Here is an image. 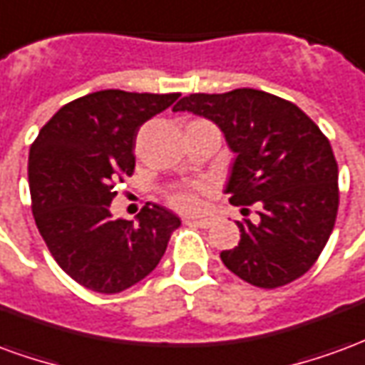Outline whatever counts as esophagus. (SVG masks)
I'll use <instances>...</instances> for the list:
<instances>
[{"instance_id": "obj_1", "label": "esophagus", "mask_w": 365, "mask_h": 365, "mask_svg": "<svg viewBox=\"0 0 365 365\" xmlns=\"http://www.w3.org/2000/svg\"><path fill=\"white\" fill-rule=\"evenodd\" d=\"M187 225H195V227H201V229H207V227H211V222L213 219H185Z\"/></svg>"}]
</instances>
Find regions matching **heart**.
Returning <instances> with one entry per match:
<instances>
[{"label":"heart","instance_id":"1","mask_svg":"<svg viewBox=\"0 0 365 365\" xmlns=\"http://www.w3.org/2000/svg\"><path fill=\"white\" fill-rule=\"evenodd\" d=\"M201 193H203L201 185H191V187H185V190L175 191L172 195V203L178 209H183V211H197L201 207Z\"/></svg>","mask_w":365,"mask_h":365}]
</instances>
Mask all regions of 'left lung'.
Instances as JSON below:
<instances>
[{"label": "left lung", "mask_w": 365, "mask_h": 365, "mask_svg": "<svg viewBox=\"0 0 365 365\" xmlns=\"http://www.w3.org/2000/svg\"><path fill=\"white\" fill-rule=\"evenodd\" d=\"M174 111L221 128L235 154L225 193L235 205L260 209L258 221H237L240 240L222 250V264L264 289L301 277L336 221L338 166L329 138L297 105L252 88L191 93Z\"/></svg>", "instance_id": "obj_1"}]
</instances>
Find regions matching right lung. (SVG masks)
Masks as SVG:
<instances>
[{"label": "right lung", "mask_w": 365, "mask_h": 365, "mask_svg": "<svg viewBox=\"0 0 365 365\" xmlns=\"http://www.w3.org/2000/svg\"><path fill=\"white\" fill-rule=\"evenodd\" d=\"M180 93L103 90L64 105L29 152V187L36 229L58 266L97 293L143 282L166 252L182 221L162 205L136 222L113 219L115 183L135 170V138Z\"/></svg>", "instance_id": "add662e5"}]
</instances>
